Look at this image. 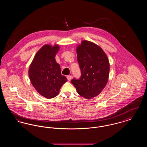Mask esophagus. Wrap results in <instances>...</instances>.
Wrapping results in <instances>:
<instances>
[{"label":"esophagus","instance_id":"esophagus-1","mask_svg":"<svg viewBox=\"0 0 147 147\" xmlns=\"http://www.w3.org/2000/svg\"><path fill=\"white\" fill-rule=\"evenodd\" d=\"M67 79L68 81H70L71 80V76H67Z\"/></svg>","mask_w":147,"mask_h":147}]
</instances>
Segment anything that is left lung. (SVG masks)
Here are the masks:
<instances>
[{"label":"left lung","instance_id":"8db88e82","mask_svg":"<svg viewBox=\"0 0 147 147\" xmlns=\"http://www.w3.org/2000/svg\"><path fill=\"white\" fill-rule=\"evenodd\" d=\"M76 51L82 76L71 82L80 96L91 99L98 95L107 83L109 60L101 47L89 41L83 40L78 45Z\"/></svg>","mask_w":147,"mask_h":147}]
</instances>
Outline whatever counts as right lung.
I'll list each match as a JSON object with an SVG mask.
<instances>
[{
  "label": "right lung",
  "instance_id": "right-lung-1",
  "mask_svg": "<svg viewBox=\"0 0 147 147\" xmlns=\"http://www.w3.org/2000/svg\"><path fill=\"white\" fill-rule=\"evenodd\" d=\"M59 49L58 45H45L37 52L28 68L31 84L40 95L47 98L57 96L62 86L67 82L55 59Z\"/></svg>",
  "mask_w": 147,
  "mask_h": 147
}]
</instances>
